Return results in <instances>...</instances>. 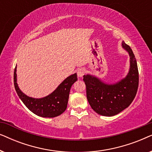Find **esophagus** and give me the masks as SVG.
Masks as SVG:
<instances>
[{"label":"esophagus","instance_id":"34e87169","mask_svg":"<svg viewBox=\"0 0 152 152\" xmlns=\"http://www.w3.org/2000/svg\"><path fill=\"white\" fill-rule=\"evenodd\" d=\"M84 72H85L84 68H79V69L77 70V76L79 77H82L84 76Z\"/></svg>","mask_w":152,"mask_h":152}]
</instances>
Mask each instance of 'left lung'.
I'll list each match as a JSON object with an SVG mask.
<instances>
[{
	"instance_id": "1",
	"label": "left lung",
	"mask_w": 152,
	"mask_h": 152,
	"mask_svg": "<svg viewBox=\"0 0 152 152\" xmlns=\"http://www.w3.org/2000/svg\"><path fill=\"white\" fill-rule=\"evenodd\" d=\"M122 47L130 58L129 70L125 77L113 84H107L92 75H84L89 104L101 115L111 117L120 113L132 104L138 91L139 76L136 57L124 41L122 42Z\"/></svg>"
}]
</instances>
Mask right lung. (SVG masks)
Returning <instances> with one entry per match:
<instances>
[{
    "mask_svg": "<svg viewBox=\"0 0 152 152\" xmlns=\"http://www.w3.org/2000/svg\"><path fill=\"white\" fill-rule=\"evenodd\" d=\"M77 80V73L72 74L66 78L50 94L41 98H34L26 95L18 87L16 66L14 72V87L19 98L30 111L43 118L57 117L66 111L70 88Z\"/></svg>",
    "mask_w": 152,
    "mask_h": 152,
    "instance_id": "add662e5",
    "label": "right lung"
}]
</instances>
